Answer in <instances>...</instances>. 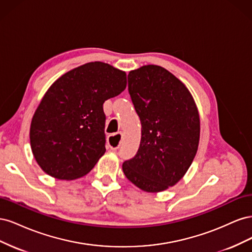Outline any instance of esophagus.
Returning <instances> with one entry per match:
<instances>
[{
	"label": "esophagus",
	"instance_id": "esophagus-1",
	"mask_svg": "<svg viewBox=\"0 0 252 252\" xmlns=\"http://www.w3.org/2000/svg\"><path fill=\"white\" fill-rule=\"evenodd\" d=\"M122 138H123V134H122L121 132L109 135L108 145H109V147H110L111 150H117L120 147L121 142H122Z\"/></svg>",
	"mask_w": 252,
	"mask_h": 252
}]
</instances>
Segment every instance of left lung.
<instances>
[{
	"mask_svg": "<svg viewBox=\"0 0 252 252\" xmlns=\"http://www.w3.org/2000/svg\"><path fill=\"white\" fill-rule=\"evenodd\" d=\"M128 90L142 124L140 148L123 172L146 192L174 186L192 164L200 116L185 84L165 68L145 65L128 74Z\"/></svg>",
	"mask_w": 252,
	"mask_h": 252,
	"instance_id": "left-lung-1",
	"label": "left lung"
}]
</instances>
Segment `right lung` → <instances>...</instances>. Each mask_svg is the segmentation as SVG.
<instances>
[{
  "mask_svg": "<svg viewBox=\"0 0 252 252\" xmlns=\"http://www.w3.org/2000/svg\"><path fill=\"white\" fill-rule=\"evenodd\" d=\"M126 72L90 62L48 88L30 124V147L44 172L58 180L84 177L105 154L103 104L126 88Z\"/></svg>",
  "mask_w": 252,
  "mask_h": 252,
  "instance_id": "1",
  "label": "right lung"
}]
</instances>
